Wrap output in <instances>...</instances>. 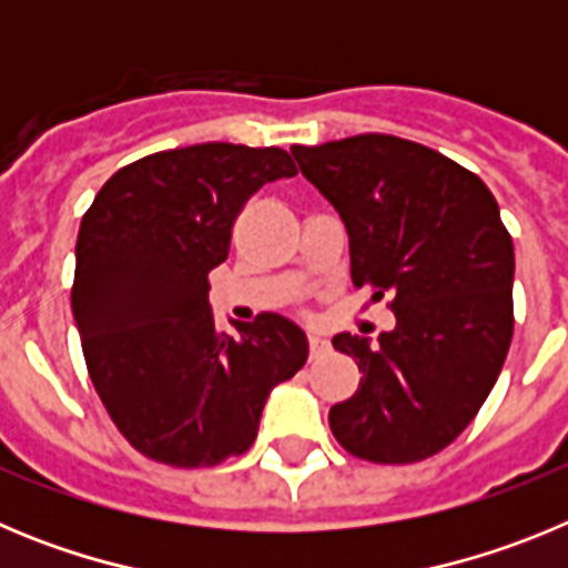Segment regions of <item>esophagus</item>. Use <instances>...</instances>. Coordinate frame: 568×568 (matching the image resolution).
Wrapping results in <instances>:
<instances>
[{
  "instance_id": "34e87169",
  "label": "esophagus",
  "mask_w": 568,
  "mask_h": 568,
  "mask_svg": "<svg viewBox=\"0 0 568 568\" xmlns=\"http://www.w3.org/2000/svg\"><path fill=\"white\" fill-rule=\"evenodd\" d=\"M329 353V341L321 338V335H310V358L318 361Z\"/></svg>"
}]
</instances>
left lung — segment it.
Listing matches in <instances>:
<instances>
[{"label":"left lung","mask_w":568,"mask_h":568,"mask_svg":"<svg viewBox=\"0 0 568 568\" xmlns=\"http://www.w3.org/2000/svg\"><path fill=\"white\" fill-rule=\"evenodd\" d=\"M349 235L355 287L393 295L395 327L341 333L358 393L329 409L335 440L373 464H415L453 444L509 353L515 247L478 175L424 144L364 133L293 148Z\"/></svg>","instance_id":"1"}]
</instances>
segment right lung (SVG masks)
Returning a JSON list of instances; mask_svg holds the SVG:
<instances>
[{
	"mask_svg": "<svg viewBox=\"0 0 568 568\" xmlns=\"http://www.w3.org/2000/svg\"><path fill=\"white\" fill-rule=\"evenodd\" d=\"M290 175L278 148L162 150L110 175L84 213L70 301L90 381L119 433L159 464L247 453L273 386L307 364L295 321L264 313L227 335L207 304L239 210Z\"/></svg>",
	"mask_w": 568,
	"mask_h": 568,
	"instance_id": "add662e5",
	"label": "right lung"
}]
</instances>
